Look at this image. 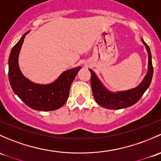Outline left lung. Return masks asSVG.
<instances>
[{
  "label": "left lung",
  "instance_id": "8db88e82",
  "mask_svg": "<svg viewBox=\"0 0 161 161\" xmlns=\"http://www.w3.org/2000/svg\"><path fill=\"white\" fill-rule=\"evenodd\" d=\"M143 42L148 52V72L143 82L135 89L124 91V92H119L117 93H112L105 89L92 70L89 69L91 73V86H92V93L95 100L98 104L106 109H119L131 106L132 105L137 103L139 99L142 97L145 91L150 85L153 72L150 48L143 40Z\"/></svg>",
  "mask_w": 161,
  "mask_h": 161
}]
</instances>
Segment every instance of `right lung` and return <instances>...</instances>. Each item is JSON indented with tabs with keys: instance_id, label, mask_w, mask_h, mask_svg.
Segmentation results:
<instances>
[{
	"instance_id": "obj_1",
	"label": "right lung",
	"mask_w": 161,
	"mask_h": 161,
	"mask_svg": "<svg viewBox=\"0 0 161 161\" xmlns=\"http://www.w3.org/2000/svg\"><path fill=\"white\" fill-rule=\"evenodd\" d=\"M25 33L13 47L8 60V78L14 93L33 109L52 111L59 109L66 103L71 85L81 67L69 69L49 85H38L30 82L21 74L18 66V54L22 45Z\"/></svg>"
}]
</instances>
